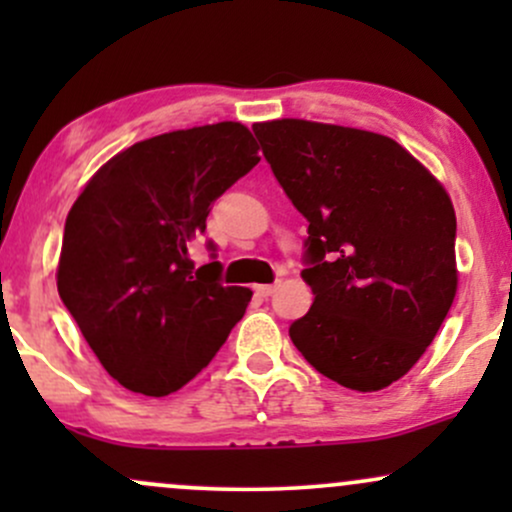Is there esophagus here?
Returning <instances> with one entry per match:
<instances>
[{
	"mask_svg": "<svg viewBox=\"0 0 512 512\" xmlns=\"http://www.w3.org/2000/svg\"><path fill=\"white\" fill-rule=\"evenodd\" d=\"M276 289H279V284H264V286H255V293L262 298H269Z\"/></svg>",
	"mask_w": 512,
	"mask_h": 512,
	"instance_id": "esophagus-1",
	"label": "esophagus"
}]
</instances>
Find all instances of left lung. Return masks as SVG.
I'll return each instance as SVG.
<instances>
[{
	"label": "left lung",
	"instance_id": "8db88e82",
	"mask_svg": "<svg viewBox=\"0 0 512 512\" xmlns=\"http://www.w3.org/2000/svg\"><path fill=\"white\" fill-rule=\"evenodd\" d=\"M252 132L308 221L301 276L315 301L291 342L334 383L383 390L419 361L455 298L448 192L383 134L308 120Z\"/></svg>",
	"mask_w": 512,
	"mask_h": 512
}]
</instances>
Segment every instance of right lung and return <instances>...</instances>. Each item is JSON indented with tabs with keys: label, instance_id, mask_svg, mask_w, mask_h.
Wrapping results in <instances>:
<instances>
[{
	"label": "right lung",
	"instance_id": "obj_1",
	"mask_svg": "<svg viewBox=\"0 0 512 512\" xmlns=\"http://www.w3.org/2000/svg\"><path fill=\"white\" fill-rule=\"evenodd\" d=\"M260 163L250 129L219 122L158 134L110 158L64 223L57 291L110 378L146 397L190 383L252 291L195 267L211 204ZM211 257L216 245L209 240Z\"/></svg>",
	"mask_w": 512,
	"mask_h": 512
}]
</instances>
